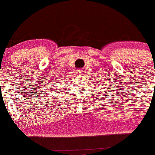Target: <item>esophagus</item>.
Returning <instances> with one entry per match:
<instances>
[{
  "instance_id": "1",
  "label": "esophagus",
  "mask_w": 155,
  "mask_h": 155,
  "mask_svg": "<svg viewBox=\"0 0 155 155\" xmlns=\"http://www.w3.org/2000/svg\"><path fill=\"white\" fill-rule=\"evenodd\" d=\"M76 73H77L78 74H81L83 73V71L81 70V69H78L77 70V72H76Z\"/></svg>"
}]
</instances>
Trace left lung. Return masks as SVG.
Segmentation results:
<instances>
[{
	"mask_svg": "<svg viewBox=\"0 0 155 155\" xmlns=\"http://www.w3.org/2000/svg\"><path fill=\"white\" fill-rule=\"evenodd\" d=\"M102 85H104V84H102ZM102 89H105V88H102Z\"/></svg>",
	"mask_w": 155,
	"mask_h": 155,
	"instance_id": "left-lung-1",
	"label": "left lung"
}]
</instances>
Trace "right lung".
<instances>
[{
  "mask_svg": "<svg viewBox=\"0 0 155 155\" xmlns=\"http://www.w3.org/2000/svg\"><path fill=\"white\" fill-rule=\"evenodd\" d=\"M50 91H52V90H48V92H50Z\"/></svg>",
  "mask_w": 155,
  "mask_h": 155,
  "instance_id": "add662e5",
  "label": "right lung"
}]
</instances>
